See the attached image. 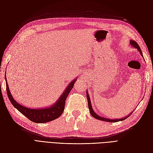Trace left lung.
Wrapping results in <instances>:
<instances>
[{
  "label": "left lung",
  "mask_w": 153,
  "mask_h": 153,
  "mask_svg": "<svg viewBox=\"0 0 153 153\" xmlns=\"http://www.w3.org/2000/svg\"><path fill=\"white\" fill-rule=\"evenodd\" d=\"M129 44L131 45V46H132L133 47L137 48L138 52H140V55L142 56V57H143V54H142V50L140 48L139 46H138V43L137 42H135V41L134 40H130V41H129ZM86 94H87V101H88V106H89V112L91 113V115L93 117H94L95 119H98V120H100V121H106V122H110V123H115V122H119V121H124V120H125L126 119H127L128 117H129L130 115H131V114L133 113V112L129 114V115H127V116L124 117L123 118H121V119H108V118H105L104 117H102V116H100V115L97 114L93 110V108H92V105H91V99H90V97H89V93H88V92L86 91Z\"/></svg>",
  "instance_id": "obj_1"
}]
</instances>
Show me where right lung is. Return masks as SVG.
Segmentation results:
<instances>
[{
    "label": "right lung",
    "mask_w": 153,
    "mask_h": 153,
    "mask_svg": "<svg viewBox=\"0 0 153 153\" xmlns=\"http://www.w3.org/2000/svg\"><path fill=\"white\" fill-rule=\"evenodd\" d=\"M5 80L6 84V91L8 98L11 103L15 108H16L20 113L24 115L31 121L36 123H45L52 121L54 119L59 117L62 115L64 110L65 101L69 92L73 89V85L77 79L73 80L62 92L61 96L57 100L53 105L43 108H27L18 103L17 101L13 98L10 91L8 84L7 83L6 76L5 75Z\"/></svg>",
    "instance_id": "right-lung-1"
}]
</instances>
